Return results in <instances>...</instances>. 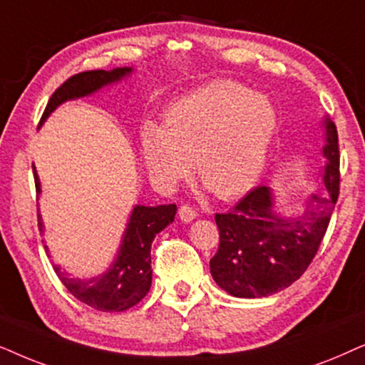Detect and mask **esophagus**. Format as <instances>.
Instances as JSON below:
<instances>
[{"label": "esophagus", "mask_w": 365, "mask_h": 365, "mask_svg": "<svg viewBox=\"0 0 365 365\" xmlns=\"http://www.w3.org/2000/svg\"><path fill=\"white\" fill-rule=\"evenodd\" d=\"M178 217H180V220H182V222L188 223V222L195 220L197 212L193 210L190 205H182V207H180V210H178Z\"/></svg>", "instance_id": "obj_1"}]
</instances>
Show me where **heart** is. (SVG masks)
<instances>
[{"label": "heart", "mask_w": 365, "mask_h": 365, "mask_svg": "<svg viewBox=\"0 0 365 365\" xmlns=\"http://www.w3.org/2000/svg\"><path fill=\"white\" fill-rule=\"evenodd\" d=\"M277 128V113L265 95L233 81H213L193 90L165 111L163 128L147 121L140 147L150 178L173 188L192 170L222 200L249 192L264 172Z\"/></svg>", "instance_id": "obj_1"}]
</instances>
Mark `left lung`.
Masks as SVG:
<instances>
[{"mask_svg": "<svg viewBox=\"0 0 365 365\" xmlns=\"http://www.w3.org/2000/svg\"><path fill=\"white\" fill-rule=\"evenodd\" d=\"M324 185L299 213L277 212L270 187H257L232 210L217 213L220 245L210 274L233 297L260 299L287 289L307 270L317 254L339 197V138L334 121L322 120Z\"/></svg>", "mask_w": 365, "mask_h": 365, "instance_id": "8db88e82", "label": "left lung"}]
</instances>
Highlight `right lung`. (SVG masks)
<instances>
[{
  "label": "right lung",
  "mask_w": 365,
  "mask_h": 365,
  "mask_svg": "<svg viewBox=\"0 0 365 365\" xmlns=\"http://www.w3.org/2000/svg\"><path fill=\"white\" fill-rule=\"evenodd\" d=\"M132 73L133 68L125 66L113 68L110 71H83L68 78L65 83L51 95L45 113L41 116V123L65 101L93 95L105 86L118 83ZM33 173H35L36 193L40 195L41 183L35 167H33ZM175 213H177L175 203L157 207L135 205L130 213L113 264L98 275L90 277V279L88 277H73L60 265H53V269L60 277L63 285L80 302L101 310V312H123V310L137 305L152 287V257H150L152 242L157 233L175 220ZM38 228L41 233H45V223H43L40 213H38ZM45 250L50 257V249L46 245Z\"/></svg>",
  "instance_id": "right-lung-1"
}]
</instances>
